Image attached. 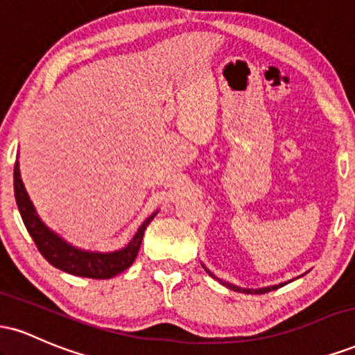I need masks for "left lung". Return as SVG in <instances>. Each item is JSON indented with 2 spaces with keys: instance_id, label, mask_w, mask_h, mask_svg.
Returning <instances> with one entry per match:
<instances>
[{
  "instance_id": "1",
  "label": "left lung",
  "mask_w": 355,
  "mask_h": 355,
  "mask_svg": "<svg viewBox=\"0 0 355 355\" xmlns=\"http://www.w3.org/2000/svg\"><path fill=\"white\" fill-rule=\"evenodd\" d=\"M203 268H205L207 272H209V274L214 277L215 280H218L220 284L222 285H225V287H229V288H232V291H235V292H242V294H267V292H270V291H275V288H279V287H282V285H285V284H279V285H270V287H262V288H243V287H237V285H234V284H229V282H225V280H222V279H218L217 275H214L211 274V272L209 270V268H207L205 266H203Z\"/></svg>"
}]
</instances>
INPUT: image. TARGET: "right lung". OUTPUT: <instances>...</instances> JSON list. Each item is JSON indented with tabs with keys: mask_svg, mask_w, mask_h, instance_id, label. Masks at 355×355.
Returning <instances> with one entry per match:
<instances>
[{
	"mask_svg": "<svg viewBox=\"0 0 355 355\" xmlns=\"http://www.w3.org/2000/svg\"><path fill=\"white\" fill-rule=\"evenodd\" d=\"M15 198L18 203V210L21 214L23 223L26 227L28 234L31 235L33 242L42 254L53 267L67 272V274L88 277V279H112L121 272L126 270L133 262L140 250L144 234L148 223L155 218V214L150 215L130 240L128 245L115 252H89L81 250L78 247H73L67 240L61 239L58 234L48 229L42 222V218L36 214L33 202L28 197L24 189L21 175H19L18 160L15 164Z\"/></svg>",
	"mask_w": 355,
	"mask_h": 355,
	"instance_id": "obj_1",
	"label": "right lung"
}]
</instances>
